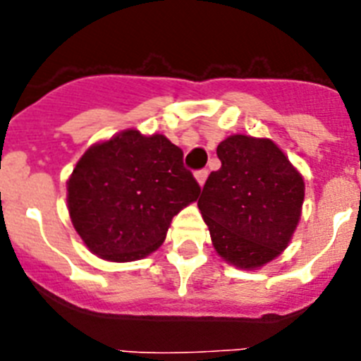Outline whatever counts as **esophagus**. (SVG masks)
I'll return each mask as SVG.
<instances>
[{
  "instance_id": "34e87169",
  "label": "esophagus",
  "mask_w": 361,
  "mask_h": 361,
  "mask_svg": "<svg viewBox=\"0 0 361 361\" xmlns=\"http://www.w3.org/2000/svg\"><path fill=\"white\" fill-rule=\"evenodd\" d=\"M195 178H197V183H199V186L202 188L204 183H206V178H208V170H200L197 171L195 173Z\"/></svg>"
}]
</instances>
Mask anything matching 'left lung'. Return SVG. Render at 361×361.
<instances>
[{"label": "left lung", "instance_id": "left-lung-1", "mask_svg": "<svg viewBox=\"0 0 361 361\" xmlns=\"http://www.w3.org/2000/svg\"><path fill=\"white\" fill-rule=\"evenodd\" d=\"M199 206L212 244L238 269H260L289 245L302 215L305 184L288 155L266 137L244 133L216 146Z\"/></svg>", "mask_w": 361, "mask_h": 361}]
</instances>
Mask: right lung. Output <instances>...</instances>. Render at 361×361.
Returning <instances> with one entry per match:
<instances>
[{
	"label": "right lung",
	"mask_w": 361,
	"mask_h": 361,
	"mask_svg": "<svg viewBox=\"0 0 361 361\" xmlns=\"http://www.w3.org/2000/svg\"><path fill=\"white\" fill-rule=\"evenodd\" d=\"M183 149L130 128L82 153L66 180L72 224L94 255L133 262L159 250L171 219L199 199Z\"/></svg>",
	"instance_id": "add662e5"
}]
</instances>
